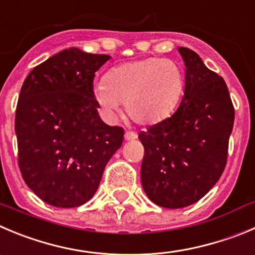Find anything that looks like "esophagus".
Instances as JSON below:
<instances>
[{
    "label": "esophagus",
    "mask_w": 255,
    "mask_h": 255,
    "mask_svg": "<svg viewBox=\"0 0 255 255\" xmlns=\"http://www.w3.org/2000/svg\"><path fill=\"white\" fill-rule=\"evenodd\" d=\"M137 138V133L135 132H126L125 133V139L126 141H133Z\"/></svg>",
    "instance_id": "34e87169"
}]
</instances>
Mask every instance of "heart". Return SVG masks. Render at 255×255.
<instances>
[{
	"label": "heart",
	"mask_w": 255,
	"mask_h": 255,
	"mask_svg": "<svg viewBox=\"0 0 255 255\" xmlns=\"http://www.w3.org/2000/svg\"><path fill=\"white\" fill-rule=\"evenodd\" d=\"M182 89L184 74L175 61L147 58L112 68L95 85L94 99L111 118L125 103L134 122L151 125L173 111Z\"/></svg>",
	"instance_id": "b5f03b06"
}]
</instances>
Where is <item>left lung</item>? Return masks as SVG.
Here are the masks:
<instances>
[{"label":"left lung","instance_id":"1","mask_svg":"<svg viewBox=\"0 0 255 255\" xmlns=\"http://www.w3.org/2000/svg\"><path fill=\"white\" fill-rule=\"evenodd\" d=\"M185 89L177 111L141 132V181L156 205L181 209L205 196L227 165L234 107L224 79L196 52L178 47Z\"/></svg>","mask_w":255,"mask_h":255}]
</instances>
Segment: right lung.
Here are the masks:
<instances>
[{
  "label": "right lung",
  "instance_id": "obj_1",
  "mask_svg": "<svg viewBox=\"0 0 255 255\" xmlns=\"http://www.w3.org/2000/svg\"><path fill=\"white\" fill-rule=\"evenodd\" d=\"M111 59L70 47L35 66L16 108L18 166L26 185L56 208H78L97 192L125 130L99 117L95 71Z\"/></svg>",
  "mask_w": 255,
  "mask_h": 255
}]
</instances>
